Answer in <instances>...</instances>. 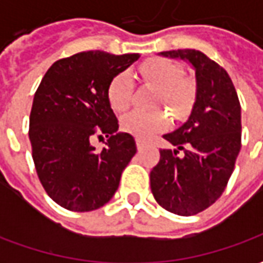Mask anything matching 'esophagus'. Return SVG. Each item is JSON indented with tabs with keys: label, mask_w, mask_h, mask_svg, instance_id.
<instances>
[{
	"label": "esophagus",
	"mask_w": 263,
	"mask_h": 263,
	"mask_svg": "<svg viewBox=\"0 0 263 263\" xmlns=\"http://www.w3.org/2000/svg\"><path fill=\"white\" fill-rule=\"evenodd\" d=\"M135 141H137L138 149H142V148H145V146H146V141H143L142 138H137Z\"/></svg>",
	"instance_id": "esophagus-1"
}]
</instances>
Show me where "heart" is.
Segmentation results:
<instances>
[{
	"mask_svg": "<svg viewBox=\"0 0 263 263\" xmlns=\"http://www.w3.org/2000/svg\"><path fill=\"white\" fill-rule=\"evenodd\" d=\"M139 74L145 83L158 88L155 104H163L175 118L182 120L190 112L196 100V84L192 79L182 77L180 69L173 62L154 58L139 67ZM132 81L126 73H118L109 81L107 98L115 112H124L131 104ZM169 125L165 111L141 112L131 111L122 117L121 128L138 138H148L163 131Z\"/></svg>",
	"mask_w": 263,
	"mask_h": 263,
	"instance_id": "1",
	"label": "heart"
}]
</instances>
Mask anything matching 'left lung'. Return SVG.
Wrapping results in <instances>:
<instances>
[{
	"instance_id": "left-lung-1",
	"label": "left lung",
	"mask_w": 263,
	"mask_h": 263,
	"mask_svg": "<svg viewBox=\"0 0 263 263\" xmlns=\"http://www.w3.org/2000/svg\"><path fill=\"white\" fill-rule=\"evenodd\" d=\"M159 54L193 67L196 100L187 121L163 135L175 149H160L151 190L167 211L194 215L218 200L231 177L241 149V105L228 73L203 52L179 49Z\"/></svg>"
}]
</instances>
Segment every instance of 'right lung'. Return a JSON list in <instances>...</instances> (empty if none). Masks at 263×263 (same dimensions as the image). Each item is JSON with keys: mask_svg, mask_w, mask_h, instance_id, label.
Segmentation results:
<instances>
[{"mask_svg": "<svg viewBox=\"0 0 263 263\" xmlns=\"http://www.w3.org/2000/svg\"><path fill=\"white\" fill-rule=\"evenodd\" d=\"M138 59L139 53H76L54 62L35 92L29 117L33 163L49 197L70 211L108 203L137 154L134 137L118 132L107 88ZM98 133L109 137L103 151L89 142Z\"/></svg>", "mask_w": 263, "mask_h": 263, "instance_id": "right-lung-1", "label": "right lung"}]
</instances>
